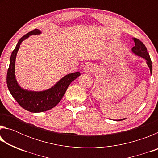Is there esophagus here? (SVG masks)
Here are the masks:
<instances>
[{
  "label": "esophagus",
  "instance_id": "esophagus-1",
  "mask_svg": "<svg viewBox=\"0 0 158 158\" xmlns=\"http://www.w3.org/2000/svg\"><path fill=\"white\" fill-rule=\"evenodd\" d=\"M93 69H93V66L91 64H88L84 68V71L85 73H90V72H93Z\"/></svg>",
  "mask_w": 158,
  "mask_h": 158
}]
</instances>
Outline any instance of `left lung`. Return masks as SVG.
<instances>
[{"mask_svg": "<svg viewBox=\"0 0 158 158\" xmlns=\"http://www.w3.org/2000/svg\"><path fill=\"white\" fill-rule=\"evenodd\" d=\"M132 40L135 42V47L132 48V53H135V55L138 56H140L141 58H144L146 60V64L148 66L150 69V72H151V74H152V71H153V66H152V62L151 60V58H150L149 53L147 52V49L145 47V45L142 42H141L137 38H135V37H132ZM123 119H119V120H115V121H123Z\"/></svg>", "mask_w": 158, "mask_h": 158, "instance_id": "8db88e82", "label": "left lung"}]
</instances>
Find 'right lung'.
<instances>
[{
    "label": "right lung",
    "mask_w": 158,
    "mask_h": 158,
    "mask_svg": "<svg viewBox=\"0 0 158 158\" xmlns=\"http://www.w3.org/2000/svg\"><path fill=\"white\" fill-rule=\"evenodd\" d=\"M42 32L38 29L29 32L17 42L13 50L10 60V65L7 74V85L12 97L21 107L33 113H39L52 109L56 106L63 97L72 81L81 75L79 72L69 73L64 76L54 85L41 91L29 90L21 88L18 84L15 76L16 57L20 45L23 40L31 35H37Z\"/></svg>",
    "instance_id": "1"
}]
</instances>
